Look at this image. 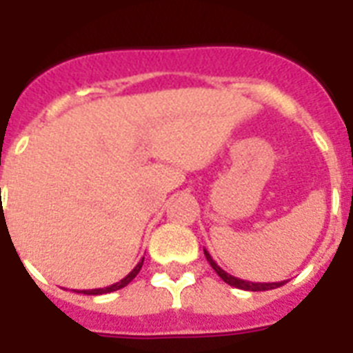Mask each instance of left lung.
I'll return each mask as SVG.
<instances>
[{"mask_svg": "<svg viewBox=\"0 0 353 353\" xmlns=\"http://www.w3.org/2000/svg\"><path fill=\"white\" fill-rule=\"evenodd\" d=\"M203 254H205V258H208V262H210L211 268L215 270L216 275L221 276L226 284L234 286V288L247 290V292H263V290L279 288V286H283V284L286 283V281H281V283H250V281H243V279H237V276L226 273L221 265H216V262L211 258V254L205 249H203Z\"/></svg>", "mask_w": 353, "mask_h": 353, "instance_id": "obj_1", "label": "left lung"}]
</instances>
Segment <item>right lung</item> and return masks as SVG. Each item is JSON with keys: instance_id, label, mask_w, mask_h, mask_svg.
I'll return each instance as SVG.
<instances>
[{"instance_id": "1", "label": "right lung", "mask_w": 353, "mask_h": 353, "mask_svg": "<svg viewBox=\"0 0 353 353\" xmlns=\"http://www.w3.org/2000/svg\"><path fill=\"white\" fill-rule=\"evenodd\" d=\"M142 263H143V260H142V262H138L137 268H134V270L130 271L129 275L125 276V279H121V281H119V283L112 284V286H106V288L82 290V292H83V294H88V296H103V294H110V292H116V290L125 288V286H127V284H129L130 281H132V279H134V276H137L138 273H140V270H142Z\"/></svg>"}]
</instances>
